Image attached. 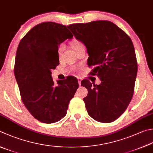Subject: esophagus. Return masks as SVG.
I'll list each match as a JSON object with an SVG mask.
<instances>
[{
  "instance_id": "esophagus-1",
  "label": "esophagus",
  "mask_w": 153,
  "mask_h": 153,
  "mask_svg": "<svg viewBox=\"0 0 153 153\" xmlns=\"http://www.w3.org/2000/svg\"><path fill=\"white\" fill-rule=\"evenodd\" d=\"M81 79H80V78H79V79H78V82H79V86H80L81 85Z\"/></svg>"
}]
</instances>
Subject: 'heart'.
<instances>
[{
	"mask_svg": "<svg viewBox=\"0 0 153 153\" xmlns=\"http://www.w3.org/2000/svg\"><path fill=\"white\" fill-rule=\"evenodd\" d=\"M82 45V43L79 41H77V40H75V41H74L73 42H72V45H73V47L74 50L76 49L78 47H79L80 46H81ZM62 49V45H60L59 48V51L60 52Z\"/></svg>",
	"mask_w": 153,
	"mask_h": 153,
	"instance_id": "b5f03b06",
	"label": "heart"
}]
</instances>
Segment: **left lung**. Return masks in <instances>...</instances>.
<instances>
[{"label":"left lung","instance_id":"1","mask_svg":"<svg viewBox=\"0 0 153 153\" xmlns=\"http://www.w3.org/2000/svg\"><path fill=\"white\" fill-rule=\"evenodd\" d=\"M85 45L92 74L101 80L92 85L83 80L88 94L83 100L89 116L98 122L114 121L128 107L137 74L134 48L130 37L108 21L76 23L67 27Z\"/></svg>","mask_w":153,"mask_h":153}]
</instances>
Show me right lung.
I'll return each mask as SVG.
<instances>
[{"instance_id": "obj_1", "label": "right lung", "mask_w": 153, "mask_h": 153, "mask_svg": "<svg viewBox=\"0 0 153 153\" xmlns=\"http://www.w3.org/2000/svg\"><path fill=\"white\" fill-rule=\"evenodd\" d=\"M73 37L66 26L45 22L34 27L19 42L14 75L26 108L42 123H54L65 117L79 88L73 76L55 85L51 76L52 69L59 65V46Z\"/></svg>"}]
</instances>
